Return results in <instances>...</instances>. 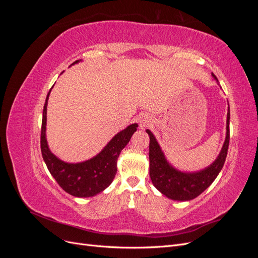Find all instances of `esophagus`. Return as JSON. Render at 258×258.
<instances>
[{
    "label": "esophagus",
    "instance_id": "1",
    "mask_svg": "<svg viewBox=\"0 0 258 258\" xmlns=\"http://www.w3.org/2000/svg\"><path fill=\"white\" fill-rule=\"evenodd\" d=\"M151 123V120L150 119H148L147 118V117H142V118L141 119H140V126H141L142 128L143 127H146V126H148V124H150Z\"/></svg>",
    "mask_w": 258,
    "mask_h": 258
}]
</instances>
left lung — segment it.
<instances>
[{"label": "left lung", "mask_w": 258, "mask_h": 258, "mask_svg": "<svg viewBox=\"0 0 258 258\" xmlns=\"http://www.w3.org/2000/svg\"><path fill=\"white\" fill-rule=\"evenodd\" d=\"M212 75L216 80L215 75ZM229 119L230 112L228 106L226 139L222 151L212 165L197 172H182L171 166L163 155L157 140L147 129L146 132L150 136V176L156 188L166 197L177 201H188L204 192L221 172L226 157H227L229 146Z\"/></svg>", "instance_id": "obj_1"}]
</instances>
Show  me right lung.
Listing matches in <instances>:
<instances>
[{
	"instance_id": "obj_1",
	"label": "right lung",
	"mask_w": 258,
	"mask_h": 258,
	"mask_svg": "<svg viewBox=\"0 0 258 258\" xmlns=\"http://www.w3.org/2000/svg\"><path fill=\"white\" fill-rule=\"evenodd\" d=\"M80 62L76 60L73 64ZM51 89L49 90L43 110L41 151L43 159L50 174L59 186L74 197L87 198L96 196L110 186L117 172V159L122 148L126 146L132 135L137 131L138 123H132L126 129L118 132L97 156L83 162L69 163L60 160L48 147L46 140V118H47V102Z\"/></svg>"
}]
</instances>
